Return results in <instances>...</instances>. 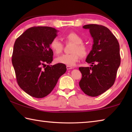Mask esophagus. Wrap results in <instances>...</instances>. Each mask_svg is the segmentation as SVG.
I'll list each match as a JSON object with an SVG mask.
<instances>
[{
  "label": "esophagus",
  "instance_id": "obj_1",
  "mask_svg": "<svg viewBox=\"0 0 132 132\" xmlns=\"http://www.w3.org/2000/svg\"><path fill=\"white\" fill-rule=\"evenodd\" d=\"M66 68H67V70H70V69H73L72 67L70 66H66Z\"/></svg>",
  "mask_w": 132,
  "mask_h": 132
}]
</instances>
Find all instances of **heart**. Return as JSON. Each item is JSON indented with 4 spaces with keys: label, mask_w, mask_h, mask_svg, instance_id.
Instances as JSON below:
<instances>
[{
    "label": "heart",
    "mask_w": 132,
    "mask_h": 132,
    "mask_svg": "<svg viewBox=\"0 0 132 132\" xmlns=\"http://www.w3.org/2000/svg\"><path fill=\"white\" fill-rule=\"evenodd\" d=\"M66 42H72L74 44L71 52L69 54H64L56 59V62L58 63L66 64L67 66H74L81 56H85L88 53V48L82 44L83 40L79 34L75 32H71L64 36ZM63 45L57 38H55L50 42V48L55 54L59 55L63 50Z\"/></svg>",
    "instance_id": "b5f03b06"
}]
</instances>
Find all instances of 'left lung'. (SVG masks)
<instances>
[{"instance_id": "1", "label": "left lung", "mask_w": 132, "mask_h": 132, "mask_svg": "<svg viewBox=\"0 0 132 132\" xmlns=\"http://www.w3.org/2000/svg\"><path fill=\"white\" fill-rule=\"evenodd\" d=\"M82 28L90 30L93 45L86 59L91 67L79 68L82 74L79 86L86 94L97 97L114 84L120 64L119 44L106 27L87 24Z\"/></svg>"}]
</instances>
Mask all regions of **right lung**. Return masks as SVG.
<instances>
[{
	"label": "right lung",
	"instance_id": "add662e5",
	"mask_svg": "<svg viewBox=\"0 0 132 132\" xmlns=\"http://www.w3.org/2000/svg\"><path fill=\"white\" fill-rule=\"evenodd\" d=\"M57 32L50 27H34L15 41L12 61L18 84L33 97L41 98L50 94L66 71L65 64L50 65L53 55L50 42Z\"/></svg>",
	"mask_w": 132,
	"mask_h": 132
}]
</instances>
